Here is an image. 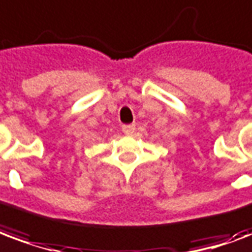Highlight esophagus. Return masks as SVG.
Segmentation results:
<instances>
[{
  "label": "esophagus",
  "mask_w": 252,
  "mask_h": 252,
  "mask_svg": "<svg viewBox=\"0 0 252 252\" xmlns=\"http://www.w3.org/2000/svg\"><path fill=\"white\" fill-rule=\"evenodd\" d=\"M121 129H123V132H124L126 135H132V133L135 132V124H128V126H121Z\"/></svg>",
  "instance_id": "esophagus-1"
}]
</instances>
